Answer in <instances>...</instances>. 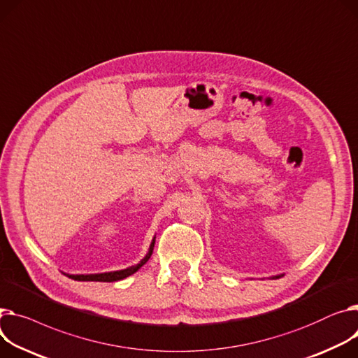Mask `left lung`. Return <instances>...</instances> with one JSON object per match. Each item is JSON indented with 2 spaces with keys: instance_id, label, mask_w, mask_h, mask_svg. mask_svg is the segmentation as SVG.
Wrapping results in <instances>:
<instances>
[{
  "instance_id": "obj_1",
  "label": "left lung",
  "mask_w": 358,
  "mask_h": 358,
  "mask_svg": "<svg viewBox=\"0 0 358 358\" xmlns=\"http://www.w3.org/2000/svg\"><path fill=\"white\" fill-rule=\"evenodd\" d=\"M275 278H279V276H275Z\"/></svg>"
}]
</instances>
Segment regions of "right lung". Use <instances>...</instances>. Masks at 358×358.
I'll return each mask as SVG.
<instances>
[{"instance_id": "right-lung-1", "label": "right lung", "mask_w": 358, "mask_h": 358, "mask_svg": "<svg viewBox=\"0 0 358 358\" xmlns=\"http://www.w3.org/2000/svg\"><path fill=\"white\" fill-rule=\"evenodd\" d=\"M154 243H155V237L151 242V246H150V250L148 253L145 255V257L142 259L139 264L131 266V268H127V269H122V271H115V272H105V273H90V275H67L69 278L75 279V280H93V282H115V280H121L124 278H128L129 275L135 273L142 265H145L148 259L151 257L152 255V250H154Z\"/></svg>"}]
</instances>
